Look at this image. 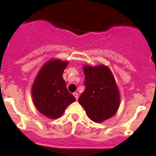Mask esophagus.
Returning a JSON list of instances; mask_svg holds the SVG:
<instances>
[{"instance_id":"obj_1","label":"esophagus","mask_w":156,"mask_h":156,"mask_svg":"<svg viewBox=\"0 0 156 156\" xmlns=\"http://www.w3.org/2000/svg\"><path fill=\"white\" fill-rule=\"evenodd\" d=\"M73 95H74L75 98H76V100L78 101V94L77 92H74L73 93Z\"/></svg>"}]
</instances>
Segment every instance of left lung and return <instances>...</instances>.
Returning <instances> with one entry per match:
<instances>
[{
	"label": "left lung",
	"instance_id": "8db88e82",
	"mask_svg": "<svg viewBox=\"0 0 156 156\" xmlns=\"http://www.w3.org/2000/svg\"><path fill=\"white\" fill-rule=\"evenodd\" d=\"M85 91L78 102L89 119L102 122L112 117L120 105V94L110 68L104 64L83 66Z\"/></svg>",
	"mask_w": 156,
	"mask_h": 156
}]
</instances>
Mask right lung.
<instances>
[{"mask_svg":"<svg viewBox=\"0 0 156 156\" xmlns=\"http://www.w3.org/2000/svg\"><path fill=\"white\" fill-rule=\"evenodd\" d=\"M67 61L51 58L41 67L32 84V101L36 108L49 119L62 117L69 104L76 101L68 92L62 74Z\"/></svg>","mask_w":156,"mask_h":156,"instance_id":"add662e5","label":"right lung"}]
</instances>
